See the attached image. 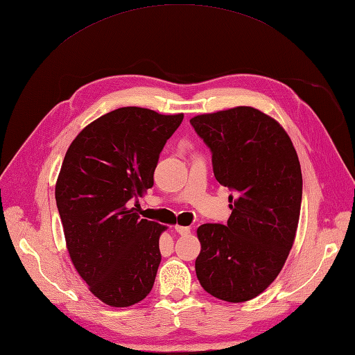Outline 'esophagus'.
Instances as JSON below:
<instances>
[{
    "label": "esophagus",
    "instance_id": "esophagus-1",
    "mask_svg": "<svg viewBox=\"0 0 355 355\" xmlns=\"http://www.w3.org/2000/svg\"><path fill=\"white\" fill-rule=\"evenodd\" d=\"M175 232H177L178 234H189V233H191V228H189V227L175 225Z\"/></svg>",
    "mask_w": 355,
    "mask_h": 355
}]
</instances>
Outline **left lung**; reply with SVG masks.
<instances>
[{
  "label": "left lung",
  "mask_w": 355,
  "mask_h": 355,
  "mask_svg": "<svg viewBox=\"0 0 355 355\" xmlns=\"http://www.w3.org/2000/svg\"><path fill=\"white\" fill-rule=\"evenodd\" d=\"M213 174L233 195L227 224L198 228L195 270L205 292L228 302L260 295L283 269L298 228L302 174L291 137L254 107L198 114Z\"/></svg>",
  "instance_id": "8db88e82"
}]
</instances>
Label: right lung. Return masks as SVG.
Returning a JSON list of instances; mask_svg holds the SVG:
<instances>
[{"label":"right lung","mask_w":355,"mask_h":355,"mask_svg":"<svg viewBox=\"0 0 355 355\" xmlns=\"http://www.w3.org/2000/svg\"><path fill=\"white\" fill-rule=\"evenodd\" d=\"M183 121L142 107L103 114L72 140L55 183L66 246L98 300L130 307L151 292L162 260L159 222L142 219L137 196L154 184L166 140Z\"/></svg>","instance_id":"1"}]
</instances>
